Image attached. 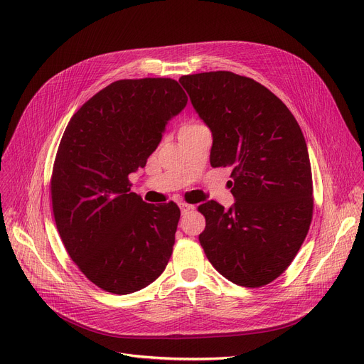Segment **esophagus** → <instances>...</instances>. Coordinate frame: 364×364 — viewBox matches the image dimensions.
I'll list each match as a JSON object with an SVG mask.
<instances>
[{"instance_id": "obj_1", "label": "esophagus", "mask_w": 364, "mask_h": 364, "mask_svg": "<svg viewBox=\"0 0 364 364\" xmlns=\"http://www.w3.org/2000/svg\"><path fill=\"white\" fill-rule=\"evenodd\" d=\"M178 206H180V209H181V214H187V213L190 211V209H193L192 205H187V203H184V202H180Z\"/></svg>"}]
</instances>
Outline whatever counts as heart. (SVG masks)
Segmentation results:
<instances>
[{"instance_id":"b5f03b06","label":"heart","mask_w":364,"mask_h":364,"mask_svg":"<svg viewBox=\"0 0 364 364\" xmlns=\"http://www.w3.org/2000/svg\"><path fill=\"white\" fill-rule=\"evenodd\" d=\"M196 127H199V125H198V124H186V125H183V127H181L180 132H184V131H190V129H193V128H196Z\"/></svg>"}]
</instances>
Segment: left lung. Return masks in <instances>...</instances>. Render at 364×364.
<instances>
[{
    "label": "left lung",
    "mask_w": 364,
    "mask_h": 364,
    "mask_svg": "<svg viewBox=\"0 0 364 364\" xmlns=\"http://www.w3.org/2000/svg\"><path fill=\"white\" fill-rule=\"evenodd\" d=\"M199 118L213 132L211 165L232 166L235 203L199 206V242L230 282L259 288L294 261L313 217L307 144L291 110L259 82L227 70L186 75Z\"/></svg>",
    "instance_id": "left-lung-1"
}]
</instances>
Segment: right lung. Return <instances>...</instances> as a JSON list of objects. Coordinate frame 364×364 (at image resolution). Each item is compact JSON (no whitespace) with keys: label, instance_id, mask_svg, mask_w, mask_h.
I'll return each instance as SVG.
<instances>
[{"label":"right lung","instance_id":"obj_1","mask_svg":"<svg viewBox=\"0 0 364 364\" xmlns=\"http://www.w3.org/2000/svg\"><path fill=\"white\" fill-rule=\"evenodd\" d=\"M187 95L169 78L121 80L82 105L57 150L51 200L72 261L106 292L156 280L171 258L180 209L146 203L128 176L144 168Z\"/></svg>","mask_w":364,"mask_h":364}]
</instances>
